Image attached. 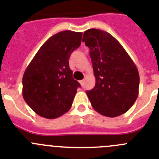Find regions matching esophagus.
Wrapping results in <instances>:
<instances>
[{
    "label": "esophagus",
    "instance_id": "1",
    "mask_svg": "<svg viewBox=\"0 0 159 159\" xmlns=\"http://www.w3.org/2000/svg\"><path fill=\"white\" fill-rule=\"evenodd\" d=\"M80 83L81 86H84V83H85V81H84V80H83L80 81Z\"/></svg>",
    "mask_w": 159,
    "mask_h": 159
}]
</instances>
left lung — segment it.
Segmentation results:
<instances>
[{
    "mask_svg": "<svg viewBox=\"0 0 159 159\" xmlns=\"http://www.w3.org/2000/svg\"><path fill=\"white\" fill-rule=\"evenodd\" d=\"M83 41L90 49L95 85L86 92L93 108L107 117L126 113L139 95V74L121 43L100 29L85 31Z\"/></svg>",
    "mask_w": 159,
    "mask_h": 159,
    "instance_id": "obj_1",
    "label": "left lung"
}]
</instances>
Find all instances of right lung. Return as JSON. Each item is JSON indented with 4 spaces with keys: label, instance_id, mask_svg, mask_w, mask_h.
Instances as JSON below:
<instances>
[{
    "label": "right lung",
    "instance_id": "add662e5",
    "mask_svg": "<svg viewBox=\"0 0 159 159\" xmlns=\"http://www.w3.org/2000/svg\"><path fill=\"white\" fill-rule=\"evenodd\" d=\"M82 35L70 30L53 35L40 47L24 73V99L41 117L57 119L72 105L80 84L72 78L68 59L80 45Z\"/></svg>",
    "mask_w": 159,
    "mask_h": 159
}]
</instances>
